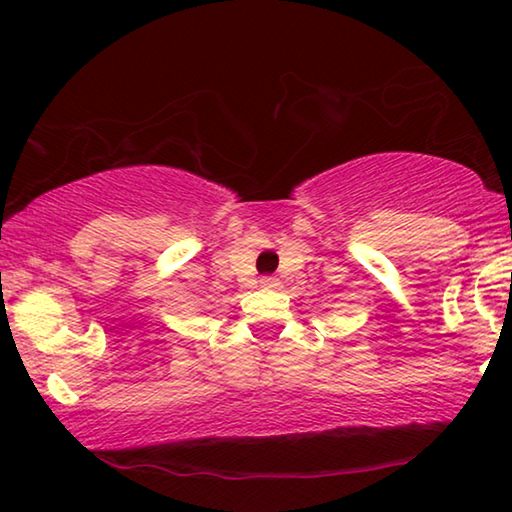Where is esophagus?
<instances>
[{
	"instance_id": "1",
	"label": "esophagus",
	"mask_w": 512,
	"mask_h": 512,
	"mask_svg": "<svg viewBox=\"0 0 512 512\" xmlns=\"http://www.w3.org/2000/svg\"><path fill=\"white\" fill-rule=\"evenodd\" d=\"M259 284H262V287H275V284H277V277H273V275H264L262 280H259Z\"/></svg>"
}]
</instances>
